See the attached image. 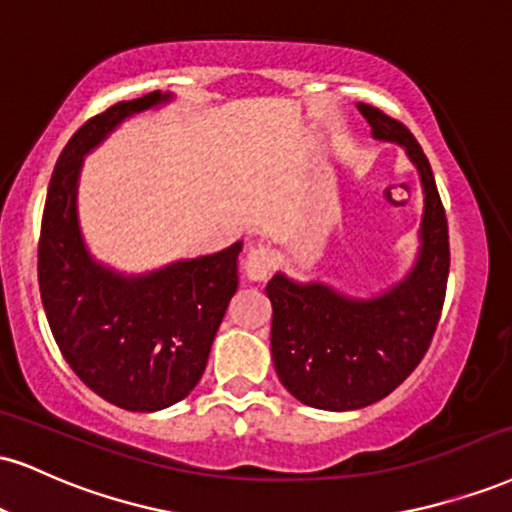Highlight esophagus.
Wrapping results in <instances>:
<instances>
[{
    "instance_id": "1",
    "label": "esophagus",
    "mask_w": 512,
    "mask_h": 512,
    "mask_svg": "<svg viewBox=\"0 0 512 512\" xmlns=\"http://www.w3.org/2000/svg\"><path fill=\"white\" fill-rule=\"evenodd\" d=\"M276 264L274 250L264 248V245H257V248H250L248 255H245V274H248L250 281H264L269 274H272Z\"/></svg>"
}]
</instances>
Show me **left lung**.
Wrapping results in <instances>:
<instances>
[{
	"mask_svg": "<svg viewBox=\"0 0 512 512\" xmlns=\"http://www.w3.org/2000/svg\"><path fill=\"white\" fill-rule=\"evenodd\" d=\"M374 138L405 147L424 188L422 250L398 286L372 300H355L322 283H293L276 274L272 300V357L281 384L300 403L319 410H357L398 389L429 350L446 300L451 245L446 209L427 155L398 119L357 104Z\"/></svg>",
	"mask_w": 512,
	"mask_h": 512,
	"instance_id": "obj_1",
	"label": "left lung"
}]
</instances>
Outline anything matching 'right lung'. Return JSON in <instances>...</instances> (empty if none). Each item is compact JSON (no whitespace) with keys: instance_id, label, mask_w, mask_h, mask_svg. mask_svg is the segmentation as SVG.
<instances>
[{"instance_id":"add662e5","label":"right lung","mask_w":512,"mask_h":512,"mask_svg":"<svg viewBox=\"0 0 512 512\" xmlns=\"http://www.w3.org/2000/svg\"><path fill=\"white\" fill-rule=\"evenodd\" d=\"M169 100L155 90L116 102L73 133L47 188L38 240L40 298L54 341L78 379L133 412H155L195 389L209 348L238 288V252L176 262L145 276H121L85 250L76 217L80 164L114 126Z\"/></svg>"}]
</instances>
